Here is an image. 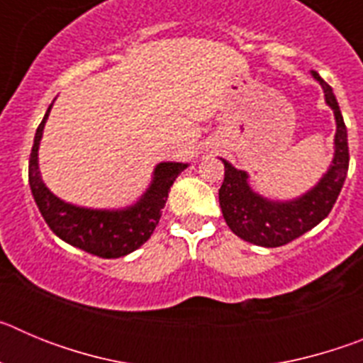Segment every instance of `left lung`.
Instances as JSON below:
<instances>
[{
    "label": "left lung",
    "instance_id": "obj_1",
    "mask_svg": "<svg viewBox=\"0 0 363 363\" xmlns=\"http://www.w3.org/2000/svg\"><path fill=\"white\" fill-rule=\"evenodd\" d=\"M311 74L322 85L327 105L333 108L336 120L335 158L318 184L296 200L271 201L249 187L245 171H238L229 162L221 160L225 165V178L218 192L221 213L236 236L255 245L280 247L300 238L331 213L344 187L349 169L347 129L333 89L320 78L316 70Z\"/></svg>",
    "mask_w": 363,
    "mask_h": 363
}]
</instances>
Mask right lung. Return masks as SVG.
Returning <instances> with one entry per match:
<instances>
[{
	"label": "right lung",
	"instance_id": "add662e5",
	"mask_svg": "<svg viewBox=\"0 0 363 363\" xmlns=\"http://www.w3.org/2000/svg\"><path fill=\"white\" fill-rule=\"evenodd\" d=\"M50 108L52 105L47 108L43 121L38 127L28 160V184L41 216L63 242L99 258H120L136 251L158 225L169 191L179 172L187 169V163L163 162L156 165L150 187L127 209L99 211L67 203L45 187L38 167V149Z\"/></svg>",
	"mask_w": 363,
	"mask_h": 363
}]
</instances>
